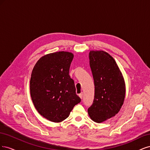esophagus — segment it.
Instances as JSON below:
<instances>
[{
    "mask_svg": "<svg viewBox=\"0 0 150 150\" xmlns=\"http://www.w3.org/2000/svg\"><path fill=\"white\" fill-rule=\"evenodd\" d=\"M79 96L81 99H83V93H81L80 94H79Z\"/></svg>",
    "mask_w": 150,
    "mask_h": 150,
    "instance_id": "34e87169",
    "label": "esophagus"
}]
</instances>
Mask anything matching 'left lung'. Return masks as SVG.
Returning a JSON list of instances; mask_svg holds the SVG:
<instances>
[{"mask_svg":"<svg viewBox=\"0 0 150 150\" xmlns=\"http://www.w3.org/2000/svg\"><path fill=\"white\" fill-rule=\"evenodd\" d=\"M89 58L94 96L88 111L93 121L101 122L119 112L125 97V81L116 61L108 53L92 51Z\"/></svg>","mask_w":150,"mask_h":150,"instance_id":"8db88e82","label":"left lung"}]
</instances>
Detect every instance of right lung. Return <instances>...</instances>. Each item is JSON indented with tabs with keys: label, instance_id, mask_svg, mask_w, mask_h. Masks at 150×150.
Instances as JSON below:
<instances>
[{
	"label": "right lung",
	"instance_id": "right-lung-1",
	"mask_svg": "<svg viewBox=\"0 0 150 150\" xmlns=\"http://www.w3.org/2000/svg\"><path fill=\"white\" fill-rule=\"evenodd\" d=\"M73 57L72 53L64 51L47 54L37 62L32 72V100L39 114L51 121L64 120L81 102L69 74Z\"/></svg>",
	"mask_w": 150,
	"mask_h": 150
}]
</instances>
